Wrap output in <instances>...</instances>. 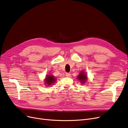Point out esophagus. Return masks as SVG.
Returning <instances> with one entry per match:
<instances>
[{"mask_svg":"<svg viewBox=\"0 0 128 128\" xmlns=\"http://www.w3.org/2000/svg\"><path fill=\"white\" fill-rule=\"evenodd\" d=\"M66 76L67 77H70V74L69 72H67L66 73Z\"/></svg>","mask_w":128,"mask_h":128,"instance_id":"obj_1","label":"esophagus"}]
</instances>
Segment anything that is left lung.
Masks as SVG:
<instances>
[{"label":"left lung","instance_id":"obj_1","mask_svg":"<svg viewBox=\"0 0 128 128\" xmlns=\"http://www.w3.org/2000/svg\"><path fill=\"white\" fill-rule=\"evenodd\" d=\"M77 78L80 83L82 84H84L86 82L87 80H88V75H87L86 74L84 70H82L80 72Z\"/></svg>","mask_w":128,"mask_h":128}]
</instances>
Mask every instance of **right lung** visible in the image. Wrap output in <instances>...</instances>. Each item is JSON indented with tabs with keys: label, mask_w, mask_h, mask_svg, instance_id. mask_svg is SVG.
<instances>
[{
	"label": "right lung",
	"mask_w": 128,
	"mask_h": 128,
	"mask_svg": "<svg viewBox=\"0 0 128 128\" xmlns=\"http://www.w3.org/2000/svg\"><path fill=\"white\" fill-rule=\"evenodd\" d=\"M56 78L52 74L46 75L44 79V84L46 86H50L53 85L56 81Z\"/></svg>",
	"instance_id": "1"
}]
</instances>
